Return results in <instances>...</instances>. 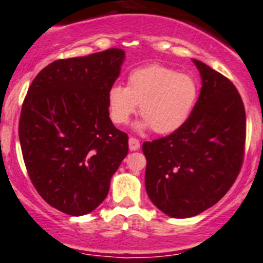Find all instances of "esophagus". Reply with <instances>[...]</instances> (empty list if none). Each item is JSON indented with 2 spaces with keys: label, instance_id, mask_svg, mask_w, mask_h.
<instances>
[{
  "label": "esophagus",
  "instance_id": "34e87169",
  "mask_svg": "<svg viewBox=\"0 0 263 263\" xmlns=\"http://www.w3.org/2000/svg\"><path fill=\"white\" fill-rule=\"evenodd\" d=\"M128 146L129 151H137V149L140 148V141L137 140V139H135V137H129Z\"/></svg>",
  "mask_w": 263,
  "mask_h": 263
}]
</instances>
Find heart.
<instances>
[{
    "mask_svg": "<svg viewBox=\"0 0 263 263\" xmlns=\"http://www.w3.org/2000/svg\"><path fill=\"white\" fill-rule=\"evenodd\" d=\"M199 89L190 74L162 65H149L129 73L127 86L112 85L107 93L108 114L117 124H126L140 105L145 120L137 129L152 127L160 135L181 128L195 108Z\"/></svg>",
    "mask_w": 263,
    "mask_h": 263,
    "instance_id": "heart-1",
    "label": "heart"
}]
</instances>
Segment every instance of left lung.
I'll use <instances>...</instances> for the list:
<instances>
[{
  "instance_id": "obj_1",
  "label": "left lung",
  "mask_w": 263,
  "mask_h": 263,
  "mask_svg": "<svg viewBox=\"0 0 263 263\" xmlns=\"http://www.w3.org/2000/svg\"><path fill=\"white\" fill-rule=\"evenodd\" d=\"M202 89L189 120L172 135L143 144L145 189L165 215L184 219L219 202L240 173L247 118L235 85L193 59Z\"/></svg>"
}]
</instances>
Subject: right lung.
<instances>
[{
    "label": "right lung",
    "instance_id": "obj_1",
    "mask_svg": "<svg viewBox=\"0 0 263 263\" xmlns=\"http://www.w3.org/2000/svg\"><path fill=\"white\" fill-rule=\"evenodd\" d=\"M124 59L111 48L56 60L28 87L18 128L26 169L40 196L64 214L94 211L128 153L107 106Z\"/></svg>",
    "mask_w": 263,
    "mask_h": 263
}]
</instances>
